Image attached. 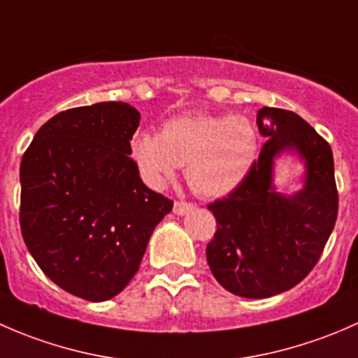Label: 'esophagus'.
Here are the masks:
<instances>
[{
  "label": "esophagus",
  "mask_w": 358,
  "mask_h": 358,
  "mask_svg": "<svg viewBox=\"0 0 358 358\" xmlns=\"http://www.w3.org/2000/svg\"><path fill=\"white\" fill-rule=\"evenodd\" d=\"M192 209H194V204H190V202H183V201H176L175 206H173V213L178 216L187 215V213L192 211Z\"/></svg>",
  "instance_id": "obj_1"
}]
</instances>
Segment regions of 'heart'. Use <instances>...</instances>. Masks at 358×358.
<instances>
[{"label": "heart", "instance_id": "heart-1", "mask_svg": "<svg viewBox=\"0 0 358 358\" xmlns=\"http://www.w3.org/2000/svg\"><path fill=\"white\" fill-rule=\"evenodd\" d=\"M129 147L149 185L159 189L185 166L194 192L215 199L229 196L249 175L258 135L244 115L183 114L168 119L161 135L138 131Z\"/></svg>", "mask_w": 358, "mask_h": 358}]
</instances>
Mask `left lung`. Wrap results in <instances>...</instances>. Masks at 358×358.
I'll list each match as a JSON object with an SVG mask.
<instances>
[{
  "label": "left lung",
  "instance_id": "left-lung-1",
  "mask_svg": "<svg viewBox=\"0 0 358 358\" xmlns=\"http://www.w3.org/2000/svg\"><path fill=\"white\" fill-rule=\"evenodd\" d=\"M256 124L265 145L244 182L208 206L218 229L206 248L215 279L232 294L252 299L301 282L319 262L338 216L329 143L289 110L263 107ZM284 153L303 164L302 189L292 194L275 185V161Z\"/></svg>",
  "mask_w": 358,
  "mask_h": 358
}]
</instances>
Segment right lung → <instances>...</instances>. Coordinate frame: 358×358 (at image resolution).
Instances as JSON below:
<instances>
[{
    "label": "right lung",
    "mask_w": 358,
    "mask_h": 358,
    "mask_svg": "<svg viewBox=\"0 0 358 358\" xmlns=\"http://www.w3.org/2000/svg\"><path fill=\"white\" fill-rule=\"evenodd\" d=\"M140 112L124 102L76 107L46 121L20 162V230L64 291L106 301L138 272L173 202L150 190L129 154Z\"/></svg>",
    "instance_id": "right-lung-1"
}]
</instances>
